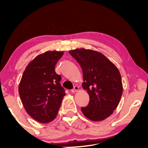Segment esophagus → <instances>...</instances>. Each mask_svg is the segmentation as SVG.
Returning a JSON list of instances; mask_svg holds the SVG:
<instances>
[{
    "mask_svg": "<svg viewBox=\"0 0 148 148\" xmlns=\"http://www.w3.org/2000/svg\"><path fill=\"white\" fill-rule=\"evenodd\" d=\"M79 90V86H74V88L73 89V90H71V92L72 93H75L76 92H77V91Z\"/></svg>",
    "mask_w": 148,
    "mask_h": 148,
    "instance_id": "obj_1",
    "label": "esophagus"
}]
</instances>
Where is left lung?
Segmentation results:
<instances>
[{
	"label": "left lung",
	"instance_id": "left-lung-1",
	"mask_svg": "<svg viewBox=\"0 0 148 148\" xmlns=\"http://www.w3.org/2000/svg\"><path fill=\"white\" fill-rule=\"evenodd\" d=\"M82 69V87L87 90L90 102L82 107L84 116L93 121L110 116L118 106L123 94L120 72L104 54L95 50L77 48L69 52Z\"/></svg>",
	"mask_w": 148,
	"mask_h": 148
}]
</instances>
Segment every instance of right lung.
<instances>
[{
  "instance_id": "right-lung-1",
  "label": "right lung",
  "mask_w": 148,
  "mask_h": 148,
  "mask_svg": "<svg viewBox=\"0 0 148 148\" xmlns=\"http://www.w3.org/2000/svg\"><path fill=\"white\" fill-rule=\"evenodd\" d=\"M62 51H47L38 55L26 66L19 85V94L26 112L40 123L56 118L65 92L55 65Z\"/></svg>"
}]
</instances>
